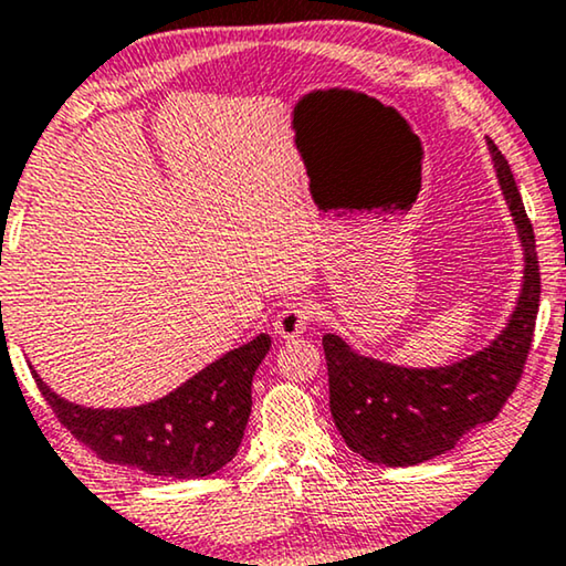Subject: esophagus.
<instances>
[{"label":"esophagus","instance_id":"34e87169","mask_svg":"<svg viewBox=\"0 0 566 566\" xmlns=\"http://www.w3.org/2000/svg\"><path fill=\"white\" fill-rule=\"evenodd\" d=\"M310 317H313V310H310L307 305H302V302H297V305L284 307L274 321V333L284 340H294L297 336H302V333H305Z\"/></svg>","mask_w":566,"mask_h":566}]
</instances>
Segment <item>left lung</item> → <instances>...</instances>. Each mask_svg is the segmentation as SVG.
I'll list each match as a JSON object with an SVG mask.
<instances>
[{
    "label": "left lung",
    "mask_w": 566,
    "mask_h": 566,
    "mask_svg": "<svg viewBox=\"0 0 566 566\" xmlns=\"http://www.w3.org/2000/svg\"><path fill=\"white\" fill-rule=\"evenodd\" d=\"M488 148L525 259L521 297L495 340L457 364L412 369L354 352L336 333L323 336L331 416L348 449L371 464L412 467L451 451L467 431L495 420L523 374L541 297L536 235L505 156L490 138Z\"/></svg>",
    "instance_id": "8db88e82"
}]
</instances>
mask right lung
Returning a JSON list of instances; mask_svg holds the SVG:
<instances>
[{"instance_id": "add662e5", "label": "right lung", "mask_w": 566, "mask_h": 566, "mask_svg": "<svg viewBox=\"0 0 566 566\" xmlns=\"http://www.w3.org/2000/svg\"><path fill=\"white\" fill-rule=\"evenodd\" d=\"M269 348L272 338L261 333L174 392L135 408H84L55 395L35 369L33 377L61 423L102 461L154 476L200 480L238 453L251 416L253 374Z\"/></svg>"}]
</instances>
